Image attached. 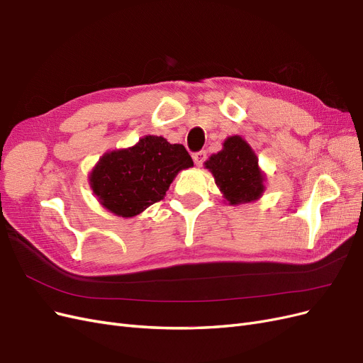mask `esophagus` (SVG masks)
<instances>
[{
    "mask_svg": "<svg viewBox=\"0 0 363 363\" xmlns=\"http://www.w3.org/2000/svg\"><path fill=\"white\" fill-rule=\"evenodd\" d=\"M193 160H194V163H196V166H202L203 164V161L206 160V151H199V152H196L194 155H193Z\"/></svg>",
    "mask_w": 363,
    "mask_h": 363,
    "instance_id": "obj_1",
    "label": "esophagus"
}]
</instances>
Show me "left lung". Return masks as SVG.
I'll return each mask as SVG.
<instances>
[{"instance_id":"left-lung-1","label":"left lung","mask_w":363,"mask_h":363,"mask_svg":"<svg viewBox=\"0 0 363 363\" xmlns=\"http://www.w3.org/2000/svg\"><path fill=\"white\" fill-rule=\"evenodd\" d=\"M205 167L216 179L224 202L232 206L256 202L266 190V174L259 158L240 136L227 138L223 150L205 161Z\"/></svg>"}]
</instances>
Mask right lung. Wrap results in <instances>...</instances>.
I'll return each mask as SVG.
<instances>
[{
	"instance_id": "add662e5",
	"label": "right lung",
	"mask_w": 363,
	"mask_h": 363,
	"mask_svg": "<svg viewBox=\"0 0 363 363\" xmlns=\"http://www.w3.org/2000/svg\"><path fill=\"white\" fill-rule=\"evenodd\" d=\"M189 167L193 160L184 145L147 134L130 147L104 152L88 179L104 209L131 218L163 199L177 174Z\"/></svg>"
}]
</instances>
